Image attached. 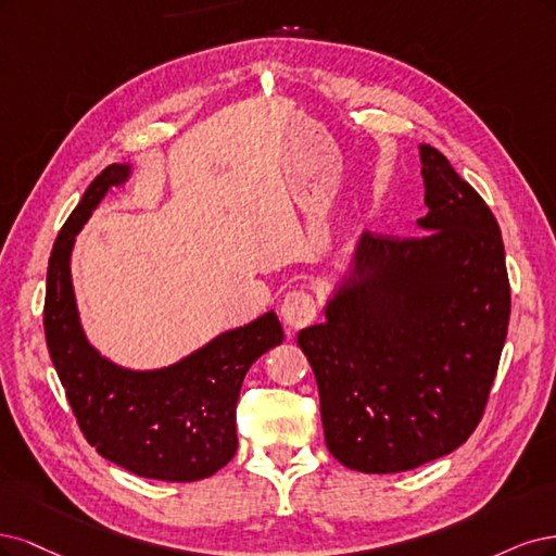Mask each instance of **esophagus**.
Masks as SVG:
<instances>
[{"label":"esophagus","instance_id":"obj_1","mask_svg":"<svg viewBox=\"0 0 556 556\" xmlns=\"http://www.w3.org/2000/svg\"><path fill=\"white\" fill-rule=\"evenodd\" d=\"M281 316L291 328H304L316 318V300L307 291L286 293L281 302Z\"/></svg>","mask_w":556,"mask_h":556}]
</instances>
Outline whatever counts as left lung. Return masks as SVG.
<instances>
[{"label": "left lung", "instance_id": "8db88e82", "mask_svg": "<svg viewBox=\"0 0 556 556\" xmlns=\"http://www.w3.org/2000/svg\"><path fill=\"white\" fill-rule=\"evenodd\" d=\"M420 238L363 232L326 324L298 332L326 445L344 467L400 473L453 453L478 427L510 318L501 230L480 193L420 146Z\"/></svg>", "mask_w": 556, "mask_h": 556}]
</instances>
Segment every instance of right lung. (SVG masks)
I'll use <instances>...</instances> for the list:
<instances>
[{
  "instance_id": "1",
  "label": "right lung",
  "mask_w": 556,
  "mask_h": 556,
  "mask_svg": "<svg viewBox=\"0 0 556 556\" xmlns=\"http://www.w3.org/2000/svg\"><path fill=\"white\" fill-rule=\"evenodd\" d=\"M129 175V164H113L94 177L52 247L43 307L50 361L80 432L101 457L142 478L203 480L236 455L244 374L283 342V330L277 314L267 312L180 363L150 371L119 367L87 342L71 283V249L97 205Z\"/></svg>"
}]
</instances>
